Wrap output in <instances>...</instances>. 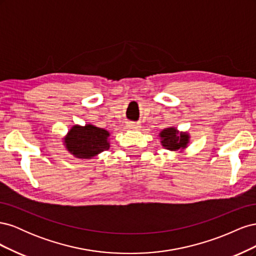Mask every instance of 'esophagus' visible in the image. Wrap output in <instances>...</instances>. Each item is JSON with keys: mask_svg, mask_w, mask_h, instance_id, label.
<instances>
[{"mask_svg": "<svg viewBox=\"0 0 256 256\" xmlns=\"http://www.w3.org/2000/svg\"><path fill=\"white\" fill-rule=\"evenodd\" d=\"M127 127H128L129 129H138V128L141 127V126L138 125V124H136V122H128V124H127Z\"/></svg>", "mask_w": 256, "mask_h": 256, "instance_id": "esophagus-1", "label": "esophagus"}]
</instances>
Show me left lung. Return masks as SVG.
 <instances>
[{
    "label": "left lung",
    "instance_id": "obj_1",
    "mask_svg": "<svg viewBox=\"0 0 256 256\" xmlns=\"http://www.w3.org/2000/svg\"><path fill=\"white\" fill-rule=\"evenodd\" d=\"M161 144L168 150H182L188 146L190 136L187 132H180L176 128H166L159 134Z\"/></svg>",
    "mask_w": 256,
    "mask_h": 256
}]
</instances>
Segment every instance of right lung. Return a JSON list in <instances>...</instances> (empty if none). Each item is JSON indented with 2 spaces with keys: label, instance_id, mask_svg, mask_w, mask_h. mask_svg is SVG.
Instances as JSON below:
<instances>
[{
  "label": "right lung",
  "instance_id": "right-lung-1",
  "mask_svg": "<svg viewBox=\"0 0 256 256\" xmlns=\"http://www.w3.org/2000/svg\"><path fill=\"white\" fill-rule=\"evenodd\" d=\"M110 134L94 125H76L65 136L67 150L80 159H90L96 154L110 148Z\"/></svg>",
  "mask_w": 256,
  "mask_h": 256
}]
</instances>
